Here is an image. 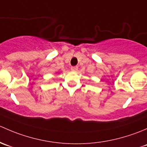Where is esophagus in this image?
I'll return each mask as SVG.
<instances>
[{"label":"esophagus","instance_id":"obj_1","mask_svg":"<svg viewBox=\"0 0 147 147\" xmlns=\"http://www.w3.org/2000/svg\"><path fill=\"white\" fill-rule=\"evenodd\" d=\"M71 69L72 71H76L78 70V66H71Z\"/></svg>","mask_w":147,"mask_h":147}]
</instances>
